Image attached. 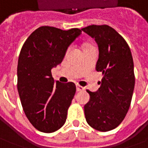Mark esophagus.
Returning <instances> with one entry per match:
<instances>
[{"mask_svg":"<svg viewBox=\"0 0 148 148\" xmlns=\"http://www.w3.org/2000/svg\"><path fill=\"white\" fill-rule=\"evenodd\" d=\"M76 89H77L78 92H81V91H84L85 88H84V87L80 86V85H76Z\"/></svg>","mask_w":148,"mask_h":148,"instance_id":"esophagus-1","label":"esophagus"}]
</instances>
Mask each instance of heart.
Masks as SVG:
<instances>
[{
	"instance_id": "1",
	"label": "heart",
	"mask_w": 148,
	"mask_h": 148,
	"mask_svg": "<svg viewBox=\"0 0 148 148\" xmlns=\"http://www.w3.org/2000/svg\"><path fill=\"white\" fill-rule=\"evenodd\" d=\"M90 47V46H86V47Z\"/></svg>"
}]
</instances>
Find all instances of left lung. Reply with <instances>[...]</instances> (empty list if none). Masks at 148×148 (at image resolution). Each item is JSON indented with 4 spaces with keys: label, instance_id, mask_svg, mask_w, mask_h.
I'll return each instance as SVG.
<instances>
[{
    "label": "left lung",
    "instance_id": "left-lung-1",
    "mask_svg": "<svg viewBox=\"0 0 148 148\" xmlns=\"http://www.w3.org/2000/svg\"><path fill=\"white\" fill-rule=\"evenodd\" d=\"M82 30L98 45L96 69L103 75L97 92L87 90L90 100L84 106L85 118L92 128L106 132L118 127L130 109L135 84L133 56L123 37L108 25Z\"/></svg>",
    "mask_w": 148,
    "mask_h": 148
}]
</instances>
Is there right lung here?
<instances>
[{
	"label": "right lung",
	"instance_id": "obj_1",
	"mask_svg": "<svg viewBox=\"0 0 148 148\" xmlns=\"http://www.w3.org/2000/svg\"><path fill=\"white\" fill-rule=\"evenodd\" d=\"M82 33L42 26L30 34L20 51L17 88L23 111L33 126L43 133L60 129L76 92L75 84L55 82L51 69L60 64L66 50Z\"/></svg>",
	"mask_w": 148,
	"mask_h": 148
}]
</instances>
